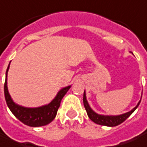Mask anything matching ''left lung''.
<instances>
[{
    "mask_svg": "<svg viewBox=\"0 0 147 147\" xmlns=\"http://www.w3.org/2000/svg\"><path fill=\"white\" fill-rule=\"evenodd\" d=\"M83 102L84 106V108H85L86 111H87L88 116H89V119H91L92 121H94V123L100 124V125L109 126V127H114V126H117V125H119L121 123H123L125 119H127L128 117H129L131 115V114L138 107V105L140 104L141 101H140L138 103V105L132 111H130L127 112V113H124L123 115H101L95 113L89 106V103H88V102L86 100L85 92H84Z\"/></svg>",
    "mask_w": 147,
    "mask_h": 147,
    "instance_id": "8db88e82",
    "label": "left lung"
}]
</instances>
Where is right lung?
Masks as SVG:
<instances>
[{
    "label": "right lung",
    "instance_id": "right-lung-1",
    "mask_svg": "<svg viewBox=\"0 0 147 147\" xmlns=\"http://www.w3.org/2000/svg\"><path fill=\"white\" fill-rule=\"evenodd\" d=\"M9 67V65L8 66V68L6 70V79L4 84V92H5V98L8 107L14 115V116L18 118L24 124L31 127L44 126L52 122L57 115V111L60 107L62 99L71 88V86H67L61 89L57 94V96L55 97V98L48 105L36 108L23 107L13 102L8 92L7 72Z\"/></svg>",
    "mask_w": 147,
    "mask_h": 147
}]
</instances>
